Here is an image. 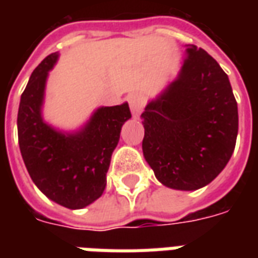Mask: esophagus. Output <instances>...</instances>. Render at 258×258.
Listing matches in <instances>:
<instances>
[{"label": "esophagus", "instance_id": "obj_1", "mask_svg": "<svg viewBox=\"0 0 258 258\" xmlns=\"http://www.w3.org/2000/svg\"><path fill=\"white\" fill-rule=\"evenodd\" d=\"M127 101H128L130 109H131V112H133V116H140L141 112L144 110V106H145V98L138 94V92H133V94H130L128 98H127Z\"/></svg>", "mask_w": 258, "mask_h": 258}]
</instances>
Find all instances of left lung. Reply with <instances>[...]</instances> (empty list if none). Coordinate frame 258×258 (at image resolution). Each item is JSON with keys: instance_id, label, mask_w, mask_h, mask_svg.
Returning a JSON list of instances; mask_svg holds the SVG:
<instances>
[{"instance_id": "8db88e82", "label": "left lung", "mask_w": 258, "mask_h": 258, "mask_svg": "<svg viewBox=\"0 0 258 258\" xmlns=\"http://www.w3.org/2000/svg\"><path fill=\"white\" fill-rule=\"evenodd\" d=\"M142 151L168 188L195 190L210 184L232 156L238 103L225 72L205 49L186 48L178 79L141 114Z\"/></svg>"}]
</instances>
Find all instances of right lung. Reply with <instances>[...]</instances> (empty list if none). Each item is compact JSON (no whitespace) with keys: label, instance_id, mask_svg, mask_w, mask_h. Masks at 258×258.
<instances>
[{"label":"right lung","instance_id":"1","mask_svg":"<svg viewBox=\"0 0 258 258\" xmlns=\"http://www.w3.org/2000/svg\"><path fill=\"white\" fill-rule=\"evenodd\" d=\"M51 53L31 73L18 112V138L26 168L47 198L68 209H83L106 186V173L123 124L131 117L128 103L99 107L84 128L62 134L42 121L41 106Z\"/></svg>","mask_w":258,"mask_h":258}]
</instances>
